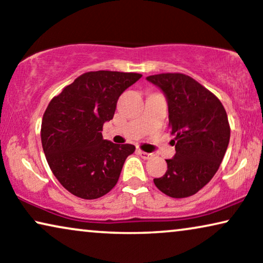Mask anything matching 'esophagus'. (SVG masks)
Masks as SVG:
<instances>
[{"label":"esophagus","mask_w":263,"mask_h":263,"mask_svg":"<svg viewBox=\"0 0 263 263\" xmlns=\"http://www.w3.org/2000/svg\"><path fill=\"white\" fill-rule=\"evenodd\" d=\"M138 153H139V156L141 157V158H143V159H151V158L153 157V154L152 153H147V152H143V151H138Z\"/></svg>","instance_id":"34e87169"}]
</instances>
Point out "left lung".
<instances>
[{
    "label": "left lung",
    "mask_w": 263,
    "mask_h": 263,
    "mask_svg": "<svg viewBox=\"0 0 263 263\" xmlns=\"http://www.w3.org/2000/svg\"><path fill=\"white\" fill-rule=\"evenodd\" d=\"M164 92L176 154L154 184L175 199L192 196L213 178L230 141L228 115L220 100L193 78L163 73L146 78Z\"/></svg>",
    "instance_id": "obj_1"
}]
</instances>
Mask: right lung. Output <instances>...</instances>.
Masks as SVG:
<instances>
[{
    "mask_svg": "<svg viewBox=\"0 0 263 263\" xmlns=\"http://www.w3.org/2000/svg\"><path fill=\"white\" fill-rule=\"evenodd\" d=\"M141 77L88 71L49 103L42 122L43 149L57 181L73 195L95 200L116 185L135 146L104 140L103 124L112 120L122 93Z\"/></svg>",
    "mask_w": 263,
    "mask_h": 263,
    "instance_id": "obj_1",
    "label": "right lung"
}]
</instances>
